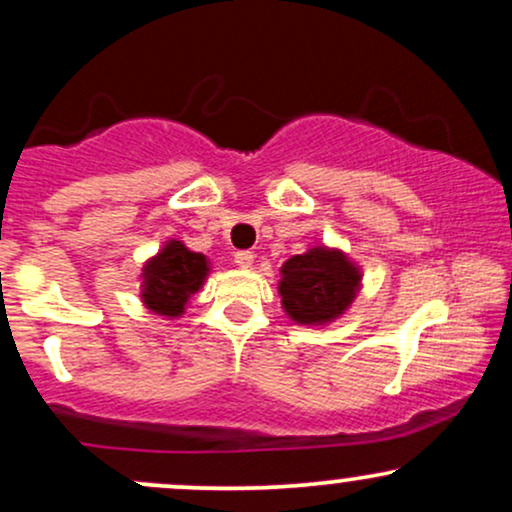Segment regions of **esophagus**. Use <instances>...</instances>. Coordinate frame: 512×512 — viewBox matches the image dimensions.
Segmentation results:
<instances>
[{"mask_svg": "<svg viewBox=\"0 0 512 512\" xmlns=\"http://www.w3.org/2000/svg\"><path fill=\"white\" fill-rule=\"evenodd\" d=\"M233 260H236L238 267L248 269V267H252V262H255V255H252L250 250H238L236 255H233Z\"/></svg>", "mask_w": 512, "mask_h": 512, "instance_id": "34e87169", "label": "esophagus"}]
</instances>
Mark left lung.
I'll list each match as a JSON object with an SVG mask.
<instances>
[{
	"label": "left lung",
	"instance_id": "obj_1",
	"mask_svg": "<svg viewBox=\"0 0 512 512\" xmlns=\"http://www.w3.org/2000/svg\"><path fill=\"white\" fill-rule=\"evenodd\" d=\"M361 276L342 250L315 245L281 267V308L298 325H327L354 303Z\"/></svg>",
	"mask_w": 512,
	"mask_h": 512
}]
</instances>
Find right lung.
<instances>
[{
  "label": "right lung",
  "mask_w": 512,
  "mask_h": 512,
  "mask_svg": "<svg viewBox=\"0 0 512 512\" xmlns=\"http://www.w3.org/2000/svg\"><path fill=\"white\" fill-rule=\"evenodd\" d=\"M209 260L202 252L185 248L182 240H168L142 269V303L151 313L180 317L192 293L202 289Z\"/></svg>",
  "instance_id": "1"
}]
</instances>
